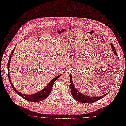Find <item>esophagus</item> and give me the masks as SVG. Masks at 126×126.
I'll return each mask as SVG.
<instances>
[{
  "label": "esophagus",
  "instance_id": "1",
  "mask_svg": "<svg viewBox=\"0 0 126 126\" xmlns=\"http://www.w3.org/2000/svg\"><path fill=\"white\" fill-rule=\"evenodd\" d=\"M70 71V69H65V71Z\"/></svg>",
  "mask_w": 126,
  "mask_h": 126
}]
</instances>
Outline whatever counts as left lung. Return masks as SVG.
I'll use <instances>...</instances> for the list:
<instances>
[{"label":"left lung","instance_id":"8db88e82","mask_svg":"<svg viewBox=\"0 0 126 126\" xmlns=\"http://www.w3.org/2000/svg\"><path fill=\"white\" fill-rule=\"evenodd\" d=\"M111 49L115 55L117 56L118 57V55L117 54V53L116 52V50L115 49V47L111 43ZM72 76L71 74L70 75V88H71V92L72 94V96L74 98V99L76 100H77L79 102L83 103H94L96 101L104 98L105 96L108 94L107 93L105 94H104L101 96H87V95L83 94V93H81L79 91H78L74 85L73 80H72Z\"/></svg>","mask_w":126,"mask_h":126}]
</instances>
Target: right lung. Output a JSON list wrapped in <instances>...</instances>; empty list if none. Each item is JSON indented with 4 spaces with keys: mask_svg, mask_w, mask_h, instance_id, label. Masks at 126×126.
Wrapping results in <instances>:
<instances>
[{
    "mask_svg": "<svg viewBox=\"0 0 126 126\" xmlns=\"http://www.w3.org/2000/svg\"><path fill=\"white\" fill-rule=\"evenodd\" d=\"M14 50H15V47L13 49V51H12V52L11 53V55H10L9 60V62L8 63L9 80V81L10 82V84H11L12 87V88L14 89V90L15 91V92L17 94H18L20 96H21L23 98H24L27 100H28L29 101H31V102H38V101H40L44 100L45 99L47 98V97L50 95V94L51 92L54 83V82L58 79L60 76H61V74H60V75L57 76L56 77H55V78H54L53 79H52L48 83H47V85L46 86V87H45L43 89H42L41 91H40L37 93H36L35 94H32L31 95H27V94H23V93L19 92L15 88V87H14V85L12 84V82H11V79H10L11 77L10 76L9 68L10 67V62L12 59V57L13 53L14 52Z\"/></svg>",
    "mask_w": 126,
    "mask_h": 126,
    "instance_id": "right-lung-1",
    "label": "right lung"
}]
</instances>
